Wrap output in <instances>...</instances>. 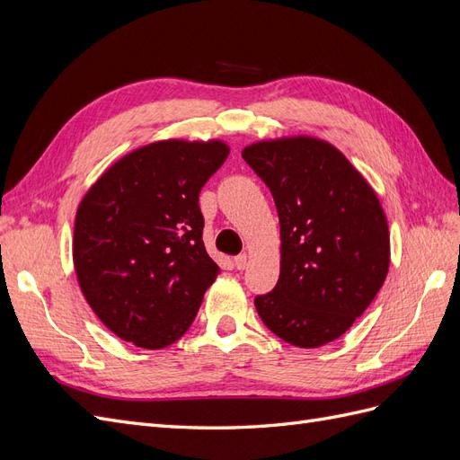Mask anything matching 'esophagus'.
Returning a JSON list of instances; mask_svg holds the SVG:
<instances>
[{
    "instance_id": "34e87169",
    "label": "esophagus",
    "mask_w": 460,
    "mask_h": 460,
    "mask_svg": "<svg viewBox=\"0 0 460 460\" xmlns=\"http://www.w3.org/2000/svg\"><path fill=\"white\" fill-rule=\"evenodd\" d=\"M234 262H235V269L245 270L247 264H249V257H247V253H242V255H238V257L234 259Z\"/></svg>"
}]
</instances>
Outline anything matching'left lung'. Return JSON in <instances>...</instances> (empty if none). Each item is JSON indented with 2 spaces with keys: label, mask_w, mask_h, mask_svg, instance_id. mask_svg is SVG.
Masks as SVG:
<instances>
[{
  "label": "left lung",
  "mask_w": 460,
  "mask_h": 460,
  "mask_svg": "<svg viewBox=\"0 0 460 460\" xmlns=\"http://www.w3.org/2000/svg\"><path fill=\"white\" fill-rule=\"evenodd\" d=\"M242 155L270 190L280 218V278L255 297L259 316L305 349L338 340L387 274L389 232L378 198L336 147L314 137L262 142Z\"/></svg>",
  "instance_id": "left-lung-1"
}]
</instances>
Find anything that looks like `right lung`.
<instances>
[{"instance_id":"add662e5","label":"right lung","mask_w":460,"mask_h":460,"mask_svg":"<svg viewBox=\"0 0 460 460\" xmlns=\"http://www.w3.org/2000/svg\"><path fill=\"white\" fill-rule=\"evenodd\" d=\"M226 157L220 142L151 144L111 166L82 199L78 284L120 340L161 349L191 326L220 274L203 245L199 191Z\"/></svg>"}]
</instances>
